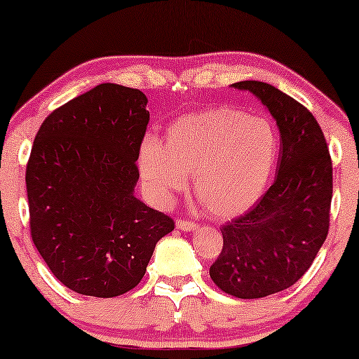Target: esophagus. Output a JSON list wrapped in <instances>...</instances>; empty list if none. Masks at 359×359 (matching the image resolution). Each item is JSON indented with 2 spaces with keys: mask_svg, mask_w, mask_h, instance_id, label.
Instances as JSON below:
<instances>
[{
  "mask_svg": "<svg viewBox=\"0 0 359 359\" xmlns=\"http://www.w3.org/2000/svg\"><path fill=\"white\" fill-rule=\"evenodd\" d=\"M176 229L181 230V232H194V230H198V225L189 222V220L178 219L176 220Z\"/></svg>",
  "mask_w": 359,
  "mask_h": 359,
  "instance_id": "esophagus-1",
  "label": "esophagus"
}]
</instances>
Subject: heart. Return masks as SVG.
<instances>
[{
    "instance_id": "1",
    "label": "heart",
    "mask_w": 359,
    "mask_h": 359,
    "mask_svg": "<svg viewBox=\"0 0 359 359\" xmlns=\"http://www.w3.org/2000/svg\"><path fill=\"white\" fill-rule=\"evenodd\" d=\"M279 158L276 127L227 106L208 107L168 127L166 145L147 137L139 171L149 198L168 205L194 175V189L210 212L237 217L262 198Z\"/></svg>"
}]
</instances>
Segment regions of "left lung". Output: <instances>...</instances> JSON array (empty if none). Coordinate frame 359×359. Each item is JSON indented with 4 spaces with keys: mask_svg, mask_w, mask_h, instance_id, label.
<instances>
[{
    "mask_svg": "<svg viewBox=\"0 0 359 359\" xmlns=\"http://www.w3.org/2000/svg\"><path fill=\"white\" fill-rule=\"evenodd\" d=\"M269 111L279 129L276 180L252 210L222 225L224 247L209 268L224 292L266 297L304 276L328 233L332 160L307 107L263 81H238Z\"/></svg>",
    "mask_w": 359,
    "mask_h": 359,
    "instance_id": "left-lung-1",
    "label": "left lung"
}]
</instances>
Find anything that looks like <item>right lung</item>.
Returning <instances> with one entry per match:
<instances>
[{"label":"right lung","mask_w":359,"mask_h":359,"mask_svg":"<svg viewBox=\"0 0 359 359\" xmlns=\"http://www.w3.org/2000/svg\"><path fill=\"white\" fill-rule=\"evenodd\" d=\"M147 102L140 90L102 83L53 111L34 140L26 170L32 242L53 276L83 296L134 289L175 229L134 194Z\"/></svg>","instance_id":"obj_1"}]
</instances>
